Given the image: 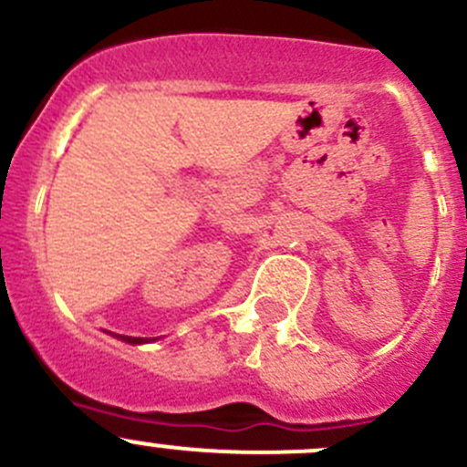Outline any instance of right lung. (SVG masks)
<instances>
[{
	"label": "right lung",
	"instance_id": "right-lung-1",
	"mask_svg": "<svg viewBox=\"0 0 467 467\" xmlns=\"http://www.w3.org/2000/svg\"><path fill=\"white\" fill-rule=\"evenodd\" d=\"M120 337H123L125 342H130V344H141V342H146V339H143V337H128V335H120Z\"/></svg>",
	"mask_w": 467,
	"mask_h": 467
}]
</instances>
